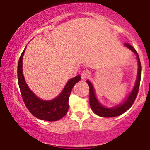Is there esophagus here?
I'll use <instances>...</instances> for the list:
<instances>
[{"label": "esophagus", "mask_w": 150, "mask_h": 150, "mask_svg": "<svg viewBox=\"0 0 150 150\" xmlns=\"http://www.w3.org/2000/svg\"><path fill=\"white\" fill-rule=\"evenodd\" d=\"M81 79H83V80H85V79H86L87 78L88 74L86 72V71H83V72L81 73Z\"/></svg>", "instance_id": "esophagus-1"}]
</instances>
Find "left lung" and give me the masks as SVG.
Instances as JSON below:
<instances>
[{"instance_id":"1","label":"left lung","mask_w":150,"mask_h":150,"mask_svg":"<svg viewBox=\"0 0 150 150\" xmlns=\"http://www.w3.org/2000/svg\"><path fill=\"white\" fill-rule=\"evenodd\" d=\"M127 48L130 49L131 50L133 51L137 55V59H138V74H137V79L136 81V84L133 89L132 93L130 95L128 96L127 100L124 102L123 104H121L120 106H115L114 108H106L102 105L101 104L98 102V100L96 98L95 96V93H94L93 87L92 86L91 83L90 81H87V83L89 85V103L90 106H91V109L94 112V113L98 115V116L103 117H113L119 116L127 111L129 108H130L132 105L134 103L135 100H136L137 96L138 94L139 86H140V82H141V61L139 59V57L138 55V53L133 47L131 46L130 44L126 43L124 44Z\"/></svg>"}]
</instances>
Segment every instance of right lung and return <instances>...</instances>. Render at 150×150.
<instances>
[{
	"instance_id": "right-lung-1",
	"label": "right lung",
	"mask_w": 150,
	"mask_h": 150,
	"mask_svg": "<svg viewBox=\"0 0 150 150\" xmlns=\"http://www.w3.org/2000/svg\"><path fill=\"white\" fill-rule=\"evenodd\" d=\"M25 49L22 52L18 65V80L23 101L30 113L40 120L53 122L63 118L69 108V98L72 88L81 80V76L71 79L58 97L50 101L38 98L26 85L22 74V58Z\"/></svg>"
}]
</instances>
